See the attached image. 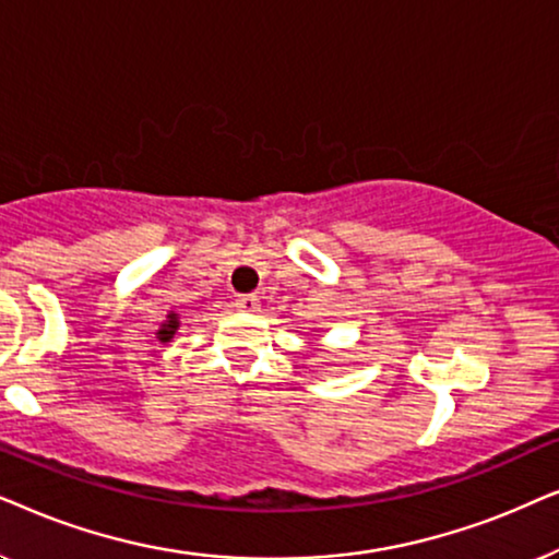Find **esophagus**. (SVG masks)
<instances>
[{
	"label": "esophagus",
	"mask_w": 559,
	"mask_h": 559,
	"mask_svg": "<svg viewBox=\"0 0 559 559\" xmlns=\"http://www.w3.org/2000/svg\"><path fill=\"white\" fill-rule=\"evenodd\" d=\"M235 307L240 309V311H248V314H255V311L260 309V299H258V296H252V294L237 296V299H235Z\"/></svg>",
	"instance_id": "esophagus-1"
}]
</instances>
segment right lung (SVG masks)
I'll use <instances>...</instances> for the list:
<instances>
[{
    "label": "right lung",
    "mask_w": 559,
    "mask_h": 559,
    "mask_svg": "<svg viewBox=\"0 0 559 559\" xmlns=\"http://www.w3.org/2000/svg\"><path fill=\"white\" fill-rule=\"evenodd\" d=\"M176 330H178V314H174V311H170V314L166 317V322L160 324V330L155 332V334H158L160 342H170V340H174Z\"/></svg>",
    "instance_id": "1"
}]
</instances>
